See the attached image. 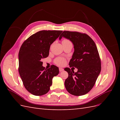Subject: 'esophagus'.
<instances>
[{"label":"esophagus","mask_w":120,"mask_h":120,"mask_svg":"<svg viewBox=\"0 0 120 120\" xmlns=\"http://www.w3.org/2000/svg\"><path fill=\"white\" fill-rule=\"evenodd\" d=\"M64 70V68H59V71H60V72L63 71Z\"/></svg>","instance_id":"esophagus-1"}]
</instances>
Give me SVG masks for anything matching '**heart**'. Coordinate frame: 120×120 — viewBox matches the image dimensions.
<instances>
[{
	"mask_svg": "<svg viewBox=\"0 0 120 120\" xmlns=\"http://www.w3.org/2000/svg\"><path fill=\"white\" fill-rule=\"evenodd\" d=\"M63 41H69L67 39H64ZM54 63L58 66H62L66 64V60L63 57H57L54 60Z\"/></svg>",
	"mask_w": 120,
	"mask_h": 120,
	"instance_id": "b5f03b06",
	"label": "heart"
}]
</instances>
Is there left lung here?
<instances>
[{"mask_svg": "<svg viewBox=\"0 0 120 120\" xmlns=\"http://www.w3.org/2000/svg\"><path fill=\"white\" fill-rule=\"evenodd\" d=\"M62 37L73 43L74 52L69 65L78 68L76 72L68 68H64L68 74L64 82L65 87L72 95H84L93 88L101 72V62L97 46L86 34L64 31L59 39Z\"/></svg>", "mask_w": 120, "mask_h": 120, "instance_id": "left-lung-1", "label": "left lung"}]
</instances>
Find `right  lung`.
I'll use <instances>...</instances> for the list:
<instances>
[{
  "instance_id": "1",
  "label": "right lung",
  "mask_w": 120,
  "mask_h": 120,
  "mask_svg": "<svg viewBox=\"0 0 120 120\" xmlns=\"http://www.w3.org/2000/svg\"><path fill=\"white\" fill-rule=\"evenodd\" d=\"M62 30H41L31 35L21 45L19 53V71L23 85L34 96L48 93L59 68L52 65L45 69L41 60L49 55L50 46Z\"/></svg>"
}]
</instances>
